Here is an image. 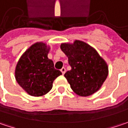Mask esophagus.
<instances>
[{
	"instance_id": "esophagus-1",
	"label": "esophagus",
	"mask_w": 128,
	"mask_h": 128,
	"mask_svg": "<svg viewBox=\"0 0 128 128\" xmlns=\"http://www.w3.org/2000/svg\"><path fill=\"white\" fill-rule=\"evenodd\" d=\"M61 72H62V74H64V73L66 72V69H65V67H62V69H61Z\"/></svg>"
}]
</instances>
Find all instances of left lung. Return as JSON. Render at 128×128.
<instances>
[{"instance_id":"1","label":"left lung","mask_w":128,"mask_h":128,"mask_svg":"<svg viewBox=\"0 0 128 128\" xmlns=\"http://www.w3.org/2000/svg\"><path fill=\"white\" fill-rule=\"evenodd\" d=\"M61 49L67 56L71 66L72 69L64 74V77L73 91L80 96H88L96 92L108 75L104 60L95 49L82 41L63 43Z\"/></svg>"}]
</instances>
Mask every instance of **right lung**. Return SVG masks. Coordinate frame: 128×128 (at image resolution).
Instances as JSON below:
<instances>
[{
    "mask_svg": "<svg viewBox=\"0 0 128 128\" xmlns=\"http://www.w3.org/2000/svg\"><path fill=\"white\" fill-rule=\"evenodd\" d=\"M49 48L42 42L32 45L20 58L15 70V78L26 93L40 96L50 90L54 80L62 74L48 58Z\"/></svg>",
    "mask_w": 128,
    "mask_h": 128,
    "instance_id": "obj_1",
    "label": "right lung"
}]
</instances>
